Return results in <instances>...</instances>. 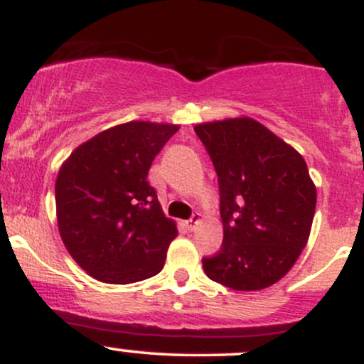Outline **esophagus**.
Returning a JSON list of instances; mask_svg holds the SVG:
<instances>
[{
  "label": "esophagus",
  "instance_id": "obj_1",
  "mask_svg": "<svg viewBox=\"0 0 364 364\" xmlns=\"http://www.w3.org/2000/svg\"><path fill=\"white\" fill-rule=\"evenodd\" d=\"M198 223H200V214H193V217H191L190 220H186V228L190 229V231H193Z\"/></svg>",
  "mask_w": 364,
  "mask_h": 364
}]
</instances>
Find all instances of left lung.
I'll return each instance as SVG.
<instances>
[{
	"label": "left lung",
	"instance_id": "left-lung-1",
	"mask_svg": "<svg viewBox=\"0 0 364 364\" xmlns=\"http://www.w3.org/2000/svg\"><path fill=\"white\" fill-rule=\"evenodd\" d=\"M220 191L223 246L203 258L212 281L260 291L292 269L310 237L316 188L301 154L248 116L195 127Z\"/></svg>",
	"mask_w": 364,
	"mask_h": 364
}]
</instances>
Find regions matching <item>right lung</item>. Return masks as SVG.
Masks as SVG:
<instances>
[{
  "mask_svg": "<svg viewBox=\"0 0 364 364\" xmlns=\"http://www.w3.org/2000/svg\"><path fill=\"white\" fill-rule=\"evenodd\" d=\"M179 124L129 121L83 141L56 178L58 231L87 274L132 284L159 274L176 223L168 219L147 174Z\"/></svg>",
  "mask_w": 364,
  "mask_h": 364,
  "instance_id": "right-lung-1",
  "label": "right lung"
}]
</instances>
